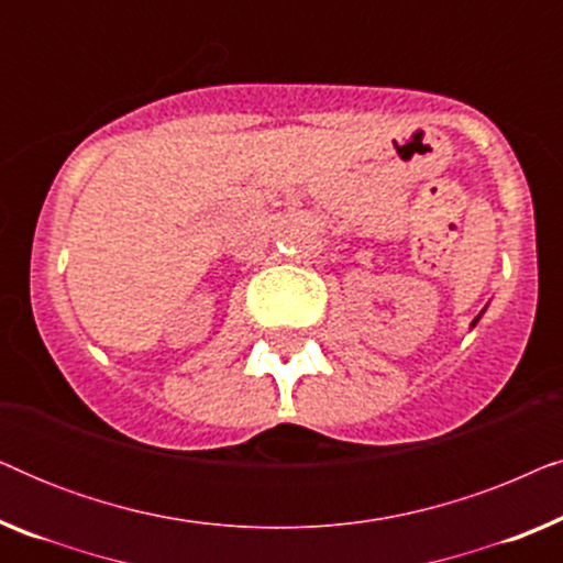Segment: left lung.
<instances>
[{
    "label": "left lung",
    "mask_w": 563,
    "mask_h": 563,
    "mask_svg": "<svg viewBox=\"0 0 563 563\" xmlns=\"http://www.w3.org/2000/svg\"><path fill=\"white\" fill-rule=\"evenodd\" d=\"M482 314H484V310H482V312H479V314H476V318H474V320H472V328H474V325H476V322H479V318H482Z\"/></svg>",
    "instance_id": "8db88e82"
}]
</instances>
